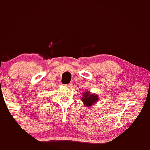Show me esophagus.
Segmentation results:
<instances>
[{"label":"esophagus","mask_w":150,"mask_h":150,"mask_svg":"<svg viewBox=\"0 0 150 150\" xmlns=\"http://www.w3.org/2000/svg\"><path fill=\"white\" fill-rule=\"evenodd\" d=\"M72 85H73V84H72V83H70V84H66V85H65V86H67V87H71Z\"/></svg>","instance_id":"obj_1"}]
</instances>
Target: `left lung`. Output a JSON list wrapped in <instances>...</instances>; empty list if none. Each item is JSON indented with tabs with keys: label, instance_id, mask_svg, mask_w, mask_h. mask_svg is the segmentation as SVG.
I'll list each match as a JSON object with an SVG mask.
<instances>
[{
	"label": "left lung",
	"instance_id": "left-lung-1",
	"mask_svg": "<svg viewBox=\"0 0 150 150\" xmlns=\"http://www.w3.org/2000/svg\"><path fill=\"white\" fill-rule=\"evenodd\" d=\"M85 107H91L95 103H96L99 100V97L97 94L92 93L90 91H84L82 93V97L81 99Z\"/></svg>",
	"mask_w": 150,
	"mask_h": 150
}]
</instances>
